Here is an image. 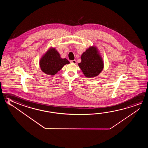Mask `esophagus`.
Returning a JSON list of instances; mask_svg holds the SVG:
<instances>
[{"mask_svg":"<svg viewBox=\"0 0 148 148\" xmlns=\"http://www.w3.org/2000/svg\"><path fill=\"white\" fill-rule=\"evenodd\" d=\"M70 62L71 63H74V64H76V61L75 60H71Z\"/></svg>","mask_w":148,"mask_h":148,"instance_id":"34e87169","label":"esophagus"}]
</instances>
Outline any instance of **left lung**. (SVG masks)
I'll return each instance as SVG.
<instances>
[{
	"label": "left lung",
	"instance_id": "1",
	"mask_svg": "<svg viewBox=\"0 0 148 148\" xmlns=\"http://www.w3.org/2000/svg\"><path fill=\"white\" fill-rule=\"evenodd\" d=\"M82 61L78 66L88 78L95 77L102 72L104 63L99 51L95 46L90 47L81 56Z\"/></svg>",
	"mask_w": 148,
	"mask_h": 148
}]
</instances>
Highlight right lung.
I'll return each instance as SVG.
<instances>
[{
	"instance_id": "obj_1",
	"label": "right lung",
	"mask_w": 148,
	"mask_h": 148,
	"mask_svg": "<svg viewBox=\"0 0 148 148\" xmlns=\"http://www.w3.org/2000/svg\"><path fill=\"white\" fill-rule=\"evenodd\" d=\"M66 58H61L55 48H51L44 55L40 61V66L44 73L49 75L56 74L63 66L69 64Z\"/></svg>"
}]
</instances>
